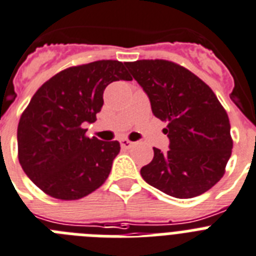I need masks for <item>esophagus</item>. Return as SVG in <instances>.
Segmentation results:
<instances>
[{
	"label": "esophagus",
	"instance_id": "34e87169",
	"mask_svg": "<svg viewBox=\"0 0 256 256\" xmlns=\"http://www.w3.org/2000/svg\"><path fill=\"white\" fill-rule=\"evenodd\" d=\"M120 146H122L123 149H130V148H132L133 146V142L132 141H130V140L122 138L120 140Z\"/></svg>",
	"mask_w": 256,
	"mask_h": 256
}]
</instances>
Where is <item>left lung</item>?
Listing matches in <instances>:
<instances>
[{
    "mask_svg": "<svg viewBox=\"0 0 256 256\" xmlns=\"http://www.w3.org/2000/svg\"><path fill=\"white\" fill-rule=\"evenodd\" d=\"M148 94L170 150L154 148L141 168L152 186L174 198H193L210 190L226 174L232 154L230 123L224 107L204 82L178 63L142 60L124 63Z\"/></svg>",
    "mask_w": 256,
    "mask_h": 256,
    "instance_id": "1",
    "label": "left lung"
}]
</instances>
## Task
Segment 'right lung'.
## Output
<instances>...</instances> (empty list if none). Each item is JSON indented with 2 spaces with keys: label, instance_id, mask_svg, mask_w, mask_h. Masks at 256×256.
I'll return each instance as SVG.
<instances>
[{
  "label": "right lung",
  "instance_id": "add662e5",
  "mask_svg": "<svg viewBox=\"0 0 256 256\" xmlns=\"http://www.w3.org/2000/svg\"><path fill=\"white\" fill-rule=\"evenodd\" d=\"M132 78L119 60H96L58 72L41 85L18 124V158L23 171L48 196L75 200L101 186L120 152L118 141L85 136L96 122L104 90Z\"/></svg>",
  "mask_w": 256,
  "mask_h": 256
}]
</instances>
